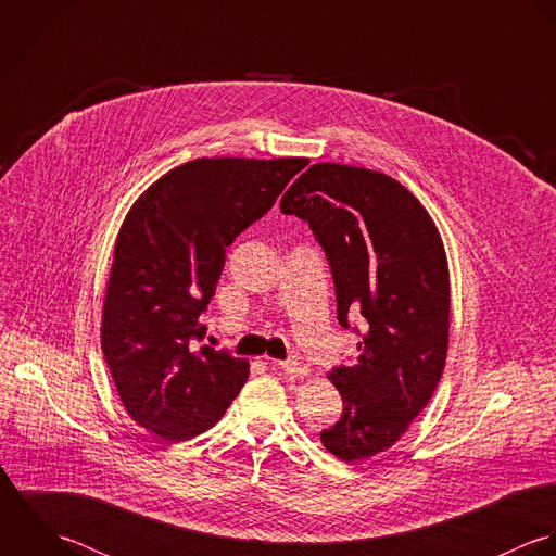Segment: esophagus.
I'll list each match as a JSON object with an SVG mask.
<instances>
[{
	"label": "esophagus",
	"instance_id": "obj_1",
	"mask_svg": "<svg viewBox=\"0 0 556 556\" xmlns=\"http://www.w3.org/2000/svg\"><path fill=\"white\" fill-rule=\"evenodd\" d=\"M270 365L273 367H279V369H283L286 374H290V376H307V365H303V363H299V361H270Z\"/></svg>",
	"mask_w": 556,
	"mask_h": 556
}]
</instances>
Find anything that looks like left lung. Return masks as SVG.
<instances>
[{"mask_svg": "<svg viewBox=\"0 0 556 556\" xmlns=\"http://www.w3.org/2000/svg\"><path fill=\"white\" fill-rule=\"evenodd\" d=\"M327 253L343 329L363 318L352 365L333 380L343 413L320 432L343 462H365L400 441L443 376L448 270L443 240L419 200L391 176L312 165L281 198Z\"/></svg>", "mask_w": 556, "mask_h": 556, "instance_id": "1", "label": "left lung"}]
</instances>
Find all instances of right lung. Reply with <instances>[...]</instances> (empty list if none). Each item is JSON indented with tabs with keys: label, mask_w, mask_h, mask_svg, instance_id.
Instances as JSON below:
<instances>
[{
	"label": "right lung",
	"mask_w": 556,
	"mask_h": 556,
	"mask_svg": "<svg viewBox=\"0 0 556 556\" xmlns=\"http://www.w3.org/2000/svg\"><path fill=\"white\" fill-rule=\"evenodd\" d=\"M307 159H198L156 180L115 240L101 345L126 413L163 441L213 428L247 358L202 345L225 249L262 219Z\"/></svg>",
	"instance_id": "1"
}]
</instances>
